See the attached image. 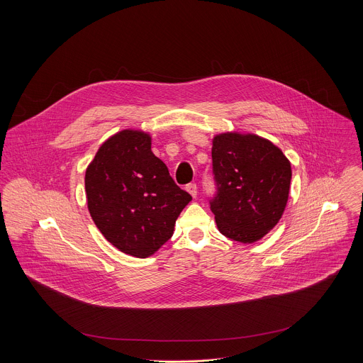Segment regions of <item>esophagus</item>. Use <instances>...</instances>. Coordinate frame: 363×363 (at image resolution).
Instances as JSON below:
<instances>
[{
	"label": "esophagus",
	"instance_id": "obj_1",
	"mask_svg": "<svg viewBox=\"0 0 363 363\" xmlns=\"http://www.w3.org/2000/svg\"><path fill=\"white\" fill-rule=\"evenodd\" d=\"M186 190H187V193H190V196H191L193 199L197 197V186H196L194 183L187 184V186H186Z\"/></svg>",
	"mask_w": 363,
	"mask_h": 363
}]
</instances>
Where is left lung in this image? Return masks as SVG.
Listing matches in <instances>:
<instances>
[{"label":"left lung","instance_id":"obj_1","mask_svg":"<svg viewBox=\"0 0 363 363\" xmlns=\"http://www.w3.org/2000/svg\"><path fill=\"white\" fill-rule=\"evenodd\" d=\"M218 196L211 203L219 232L245 245L262 239L281 219L292 167L269 140L228 131L212 138Z\"/></svg>","mask_w":363,"mask_h":363}]
</instances>
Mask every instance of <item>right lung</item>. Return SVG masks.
<instances>
[{"mask_svg": "<svg viewBox=\"0 0 363 363\" xmlns=\"http://www.w3.org/2000/svg\"><path fill=\"white\" fill-rule=\"evenodd\" d=\"M152 137L125 128L108 137L85 172L89 213L104 239L121 253L147 259L172 238L191 201L154 155Z\"/></svg>", "mask_w": 363, "mask_h": 363, "instance_id": "right-lung-1", "label": "right lung"}]
</instances>
